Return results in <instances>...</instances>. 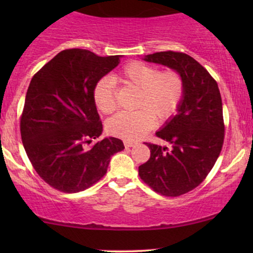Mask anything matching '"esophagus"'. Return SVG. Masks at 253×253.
<instances>
[{
	"label": "esophagus",
	"instance_id": "1",
	"mask_svg": "<svg viewBox=\"0 0 253 253\" xmlns=\"http://www.w3.org/2000/svg\"><path fill=\"white\" fill-rule=\"evenodd\" d=\"M124 144H125V146H126V147H133L134 145H136L138 143H136V141H132V140H125Z\"/></svg>",
	"mask_w": 253,
	"mask_h": 253
}]
</instances>
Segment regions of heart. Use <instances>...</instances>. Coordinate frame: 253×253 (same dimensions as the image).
<instances>
[{
  "label": "heart",
  "instance_id": "b5f03b06",
  "mask_svg": "<svg viewBox=\"0 0 253 253\" xmlns=\"http://www.w3.org/2000/svg\"><path fill=\"white\" fill-rule=\"evenodd\" d=\"M115 78L120 83L138 88L134 100L135 110L120 113L108 121L107 128L112 135L125 140H136L146 134L155 125L165 123L181 106L185 92L183 76L177 70L161 71L158 66L134 60L124 65ZM92 97L103 114L117 109L114 80L102 77L95 84Z\"/></svg>",
  "mask_w": 253,
  "mask_h": 253
}]
</instances>
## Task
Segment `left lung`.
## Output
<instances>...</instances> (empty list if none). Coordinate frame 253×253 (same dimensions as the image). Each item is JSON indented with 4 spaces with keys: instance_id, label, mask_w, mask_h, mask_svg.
I'll return each instance as SVG.
<instances>
[{
    "instance_id": "left-lung-1",
    "label": "left lung",
    "mask_w": 253,
    "mask_h": 253,
    "mask_svg": "<svg viewBox=\"0 0 253 253\" xmlns=\"http://www.w3.org/2000/svg\"><path fill=\"white\" fill-rule=\"evenodd\" d=\"M183 76L185 92L178 113L156 133L171 146L146 143L151 156L139 176L156 193L177 197L195 189L213 169L225 138L222 101L216 81L193 57L182 52L149 54Z\"/></svg>"
}]
</instances>
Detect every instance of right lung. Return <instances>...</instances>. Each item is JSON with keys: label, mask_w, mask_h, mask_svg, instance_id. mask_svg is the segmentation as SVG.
Returning <instances> with one entry per match:
<instances>
[{"label": "right lung", "mask_w": 253, "mask_h": 253, "mask_svg": "<svg viewBox=\"0 0 253 253\" xmlns=\"http://www.w3.org/2000/svg\"><path fill=\"white\" fill-rule=\"evenodd\" d=\"M119 56L64 50L32 78L20 119L22 144L34 170L54 189L78 193L107 173L110 157L125 149L102 134L92 90L118 66Z\"/></svg>", "instance_id": "obj_1"}]
</instances>
